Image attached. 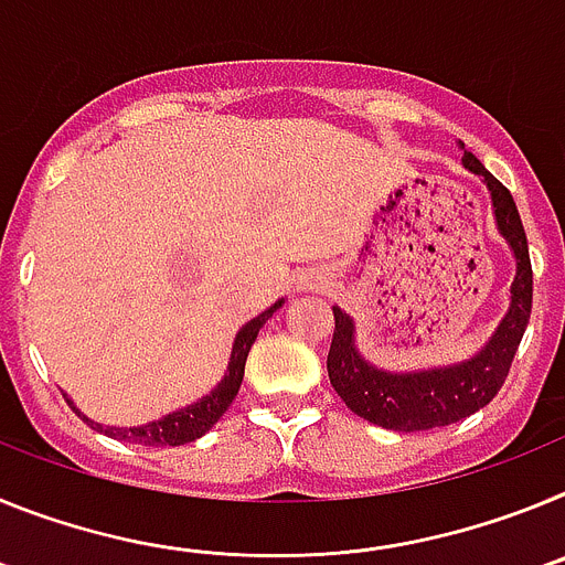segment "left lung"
<instances>
[{"instance_id": "left-lung-1", "label": "left lung", "mask_w": 565, "mask_h": 565, "mask_svg": "<svg viewBox=\"0 0 565 565\" xmlns=\"http://www.w3.org/2000/svg\"><path fill=\"white\" fill-rule=\"evenodd\" d=\"M463 167L472 169L487 181L489 192H492L498 228H501L518 259L512 302H509L507 317L501 319V326H498L495 337L487 342V348L476 359L452 364V367L422 373H384L359 356L356 344H353L351 317L333 308L337 328H333L331 351H328V376H331L333 391L356 416L379 424V427H387V430L416 433L447 427V424L461 422V418L487 407L507 382L518 344H521L523 331L529 326L532 263H529V243L521 214H518L509 189L498 181L495 174L483 169L476 154L463 152Z\"/></svg>"}]
</instances>
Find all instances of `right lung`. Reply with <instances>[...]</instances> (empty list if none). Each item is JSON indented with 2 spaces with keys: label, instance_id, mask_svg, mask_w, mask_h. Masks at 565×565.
I'll return each mask as SVG.
<instances>
[{
  "label": "right lung",
  "instance_id": "obj_1",
  "mask_svg": "<svg viewBox=\"0 0 565 565\" xmlns=\"http://www.w3.org/2000/svg\"><path fill=\"white\" fill-rule=\"evenodd\" d=\"M279 306H282V302H274L268 311H263L257 319H252L248 326L239 328L237 339H234V348H232L228 373L223 376V382L217 384L212 393H209V396L201 398V402L192 404V407H186V411L172 413V416L161 418V422L143 424V427L115 430V427H102V424H96V430L104 433V436H109V438H127V441L141 444V447H181V444H189V441H194V438H201L203 433L212 430L214 424H217V418L228 411V404H232L234 396H237L239 382H243V371H246V356H248V351H252L254 339H257L259 328L266 326V319L271 317ZM67 404L73 407V402H70V398H67ZM73 411H76V407H73ZM78 416H82V413H78ZM84 422H89V418H84Z\"/></svg>",
  "mask_w": 565,
  "mask_h": 565
}]
</instances>
